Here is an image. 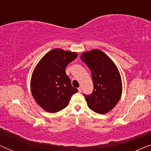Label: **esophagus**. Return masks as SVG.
I'll use <instances>...</instances> for the list:
<instances>
[{"mask_svg": "<svg viewBox=\"0 0 151 151\" xmlns=\"http://www.w3.org/2000/svg\"><path fill=\"white\" fill-rule=\"evenodd\" d=\"M78 90H79V92H81V91H82V88H81V87H79V88H78Z\"/></svg>", "mask_w": 151, "mask_h": 151, "instance_id": "1", "label": "esophagus"}]
</instances>
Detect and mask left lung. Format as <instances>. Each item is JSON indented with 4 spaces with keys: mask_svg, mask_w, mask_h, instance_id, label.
Returning <instances> with one entry per match:
<instances>
[{
    "mask_svg": "<svg viewBox=\"0 0 151 151\" xmlns=\"http://www.w3.org/2000/svg\"><path fill=\"white\" fill-rule=\"evenodd\" d=\"M80 58L91 71L93 81V92L90 95H85L88 107L96 113H107L117 104L122 94L119 70L100 50L83 52Z\"/></svg>",
    "mask_w": 151,
    "mask_h": 151,
    "instance_id": "1",
    "label": "left lung"
}]
</instances>
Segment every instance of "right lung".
Returning <instances> with one entry per match:
<instances>
[{
    "mask_svg": "<svg viewBox=\"0 0 151 151\" xmlns=\"http://www.w3.org/2000/svg\"><path fill=\"white\" fill-rule=\"evenodd\" d=\"M77 55L55 48L44 55L34 69L30 81L32 96L46 112L55 113L65 108L72 94L78 92L65 73L66 66Z\"/></svg>",
    "mask_w": 151,
    "mask_h": 151,
    "instance_id": "add662e5",
    "label": "right lung"
}]
</instances>
